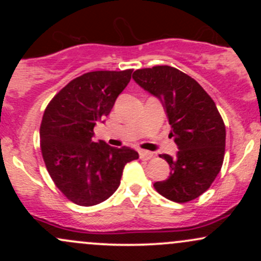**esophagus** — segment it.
<instances>
[{"instance_id": "1", "label": "esophagus", "mask_w": 261, "mask_h": 261, "mask_svg": "<svg viewBox=\"0 0 261 261\" xmlns=\"http://www.w3.org/2000/svg\"><path fill=\"white\" fill-rule=\"evenodd\" d=\"M139 153H140V158L143 161H148L153 157V153H152V152L145 151V149H140Z\"/></svg>"}]
</instances>
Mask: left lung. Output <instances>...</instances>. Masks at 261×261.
<instances>
[{
	"mask_svg": "<svg viewBox=\"0 0 261 261\" xmlns=\"http://www.w3.org/2000/svg\"><path fill=\"white\" fill-rule=\"evenodd\" d=\"M135 82L161 100L170 125L169 136L179 151L168 162V179L153 187L174 202H188L211 187L223 163L226 127L216 104L205 89L187 73L170 66L141 68Z\"/></svg>",
	"mask_w": 261,
	"mask_h": 261,
	"instance_id": "8db88e82",
	"label": "left lung"
}]
</instances>
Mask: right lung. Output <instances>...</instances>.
Instances as JSON below:
<instances>
[{
    "mask_svg": "<svg viewBox=\"0 0 261 261\" xmlns=\"http://www.w3.org/2000/svg\"><path fill=\"white\" fill-rule=\"evenodd\" d=\"M133 70L93 71L71 81L53 98L40 125V147L53 181L70 201L93 206L120 185L125 164L139 153L93 142L95 122L109 115ZM104 122V121H103Z\"/></svg>",
    "mask_w": 261,
    "mask_h": 261,
    "instance_id": "1",
    "label": "right lung"
}]
</instances>
